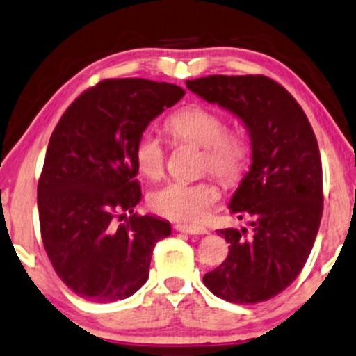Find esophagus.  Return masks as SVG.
<instances>
[{
    "mask_svg": "<svg viewBox=\"0 0 356 356\" xmlns=\"http://www.w3.org/2000/svg\"><path fill=\"white\" fill-rule=\"evenodd\" d=\"M175 229L179 232H188V234H208V229L204 226H195V225H177Z\"/></svg>",
    "mask_w": 356,
    "mask_h": 356,
    "instance_id": "34e87169",
    "label": "esophagus"
}]
</instances>
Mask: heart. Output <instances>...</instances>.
I'll use <instances>...</instances> for the list:
<instances>
[{
	"label": "heart",
	"mask_w": 356,
	"mask_h": 356,
	"mask_svg": "<svg viewBox=\"0 0 356 356\" xmlns=\"http://www.w3.org/2000/svg\"><path fill=\"white\" fill-rule=\"evenodd\" d=\"M225 120L209 108L191 105L181 108L166 122V130L177 142L203 148V168L225 183L243 177L249 158V147L238 131L225 130ZM135 166L148 179H156L165 171V148L152 131L140 135L134 150ZM219 200V190L208 181H170L148 196V204L160 216L175 221H200Z\"/></svg>",
	"instance_id": "1"
}]
</instances>
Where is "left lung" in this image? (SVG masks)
Instances as JSON below:
<instances>
[{"instance_id":"obj_1","label":"left lung","mask_w":356,"mask_h":356,"mask_svg":"<svg viewBox=\"0 0 356 356\" xmlns=\"http://www.w3.org/2000/svg\"><path fill=\"white\" fill-rule=\"evenodd\" d=\"M186 87L238 117L252 152L229 201L239 219L251 216V232L218 231L229 254L203 282L234 304L269 300L297 279L317 238L323 209L317 138L297 100L266 76H208Z\"/></svg>"}]
</instances>
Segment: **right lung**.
I'll list each match as a JSON object with an SVG mask.
<instances>
[{
    "label": "right lung",
    "instance_id": "obj_1",
    "mask_svg": "<svg viewBox=\"0 0 356 356\" xmlns=\"http://www.w3.org/2000/svg\"><path fill=\"white\" fill-rule=\"evenodd\" d=\"M183 95L168 82L107 79L74 100L52 131L38 183L42 244L57 275L87 300L134 296L147 282L155 244L171 234L165 219L134 213L142 200L134 150Z\"/></svg>",
    "mask_w": 356,
    "mask_h": 356
}]
</instances>
